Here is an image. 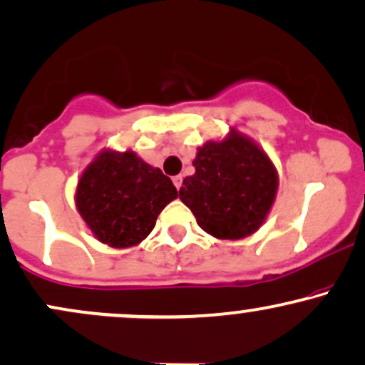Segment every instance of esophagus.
I'll list each match as a JSON object with an SVG mask.
<instances>
[{
    "mask_svg": "<svg viewBox=\"0 0 365 365\" xmlns=\"http://www.w3.org/2000/svg\"><path fill=\"white\" fill-rule=\"evenodd\" d=\"M171 180H173V185L177 187L178 190H180V187H182V182H183L182 175H177V177H173V178H171Z\"/></svg>",
    "mask_w": 365,
    "mask_h": 365,
    "instance_id": "esophagus-1",
    "label": "esophagus"
}]
</instances>
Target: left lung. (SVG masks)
Wrapping results in <instances>:
<instances>
[{
    "mask_svg": "<svg viewBox=\"0 0 365 365\" xmlns=\"http://www.w3.org/2000/svg\"><path fill=\"white\" fill-rule=\"evenodd\" d=\"M195 173L178 195L197 225L221 240H238L261 228L274 202L278 171L267 154L237 130L197 149Z\"/></svg>",
    "mask_w": 365,
    "mask_h": 365,
    "instance_id": "left-lung-1",
    "label": "left lung"
}]
</instances>
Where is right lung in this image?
Masks as SVG:
<instances>
[{
    "label": "right lung",
    "instance_id": "add662e5",
    "mask_svg": "<svg viewBox=\"0 0 365 365\" xmlns=\"http://www.w3.org/2000/svg\"><path fill=\"white\" fill-rule=\"evenodd\" d=\"M177 195L173 182L133 150L104 149L83 170L75 206L99 242L125 249L153 232L159 212Z\"/></svg>",
    "mask_w": 365,
    "mask_h": 365
}]
</instances>
